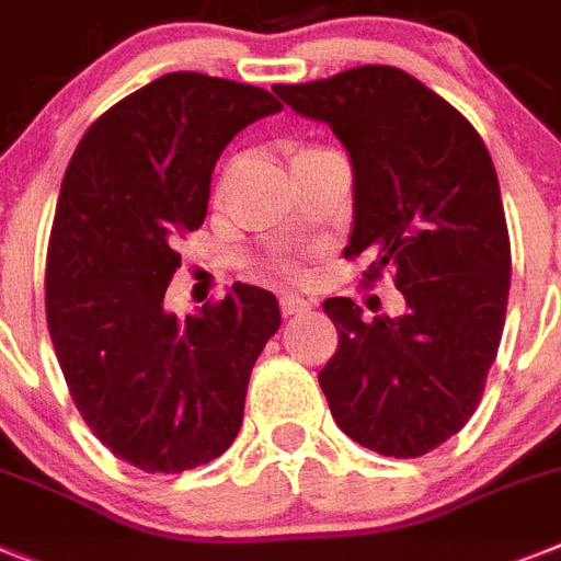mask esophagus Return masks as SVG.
I'll use <instances>...</instances> for the list:
<instances>
[{
    "mask_svg": "<svg viewBox=\"0 0 561 561\" xmlns=\"http://www.w3.org/2000/svg\"><path fill=\"white\" fill-rule=\"evenodd\" d=\"M280 309H284V314L289 318V314L309 312V304H306L304 298H298V295H280Z\"/></svg>",
    "mask_w": 561,
    "mask_h": 561,
    "instance_id": "esophagus-1",
    "label": "esophagus"
}]
</instances>
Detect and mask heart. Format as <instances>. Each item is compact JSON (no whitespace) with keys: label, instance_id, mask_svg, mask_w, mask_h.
I'll return each mask as SVG.
<instances>
[{"label":"heart","instance_id":"obj_1","mask_svg":"<svg viewBox=\"0 0 561 561\" xmlns=\"http://www.w3.org/2000/svg\"><path fill=\"white\" fill-rule=\"evenodd\" d=\"M300 152H309V150H300ZM300 152H298V156H300Z\"/></svg>","mask_w":561,"mask_h":561}]
</instances>
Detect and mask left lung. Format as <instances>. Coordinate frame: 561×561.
I'll list each match as a JSON object with an SVG mask.
<instances>
[{
  "label": "left lung",
  "mask_w": 561,
  "mask_h": 561,
  "mask_svg": "<svg viewBox=\"0 0 561 561\" xmlns=\"http://www.w3.org/2000/svg\"><path fill=\"white\" fill-rule=\"evenodd\" d=\"M275 90L298 116L329 124L354 175L346 257L394 272L400 318L348 298L323 312L340 332L320 371L334 423L382 457H423L480 403L500 348L511 289V241L500 181L480 133L414 76L354 67Z\"/></svg>",
  "instance_id": "obj_1"
}]
</instances>
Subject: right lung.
Instances as JSON below:
<instances>
[{"mask_svg":"<svg viewBox=\"0 0 561 561\" xmlns=\"http://www.w3.org/2000/svg\"><path fill=\"white\" fill-rule=\"evenodd\" d=\"M252 84L167 73L93 122L65 172L47 249V327L84 423L147 473L207 466L234 443L272 291L234 284L175 318V241L207 218L209 181L243 127L280 113Z\"/></svg>","mask_w":561,"mask_h":561,"instance_id":"add662e5","label":"right lung"}]
</instances>
